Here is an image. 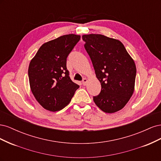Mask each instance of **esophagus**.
<instances>
[{
    "mask_svg": "<svg viewBox=\"0 0 161 161\" xmlns=\"http://www.w3.org/2000/svg\"><path fill=\"white\" fill-rule=\"evenodd\" d=\"M87 82H88V79H86V78H85V79H82V85H86Z\"/></svg>",
    "mask_w": 161,
    "mask_h": 161,
    "instance_id": "esophagus-1",
    "label": "esophagus"
}]
</instances>
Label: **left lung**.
Wrapping results in <instances>:
<instances>
[{"instance_id":"obj_1","label":"left lung","mask_w":161,"mask_h":161,"mask_svg":"<svg viewBox=\"0 0 161 161\" xmlns=\"http://www.w3.org/2000/svg\"><path fill=\"white\" fill-rule=\"evenodd\" d=\"M82 38L101 85V92L93 97L95 103L105 113L121 110L134 91V60L118 40L101 34L83 35Z\"/></svg>"}]
</instances>
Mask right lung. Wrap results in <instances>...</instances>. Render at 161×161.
<instances>
[{"mask_svg": "<svg viewBox=\"0 0 161 161\" xmlns=\"http://www.w3.org/2000/svg\"><path fill=\"white\" fill-rule=\"evenodd\" d=\"M80 39V36L69 34L46 42L30 63V89L38 103L48 111L64 108L79 88L69 76L66 58Z\"/></svg>", "mask_w": 161, "mask_h": 161, "instance_id": "right-lung-1", "label": "right lung"}]
</instances>
